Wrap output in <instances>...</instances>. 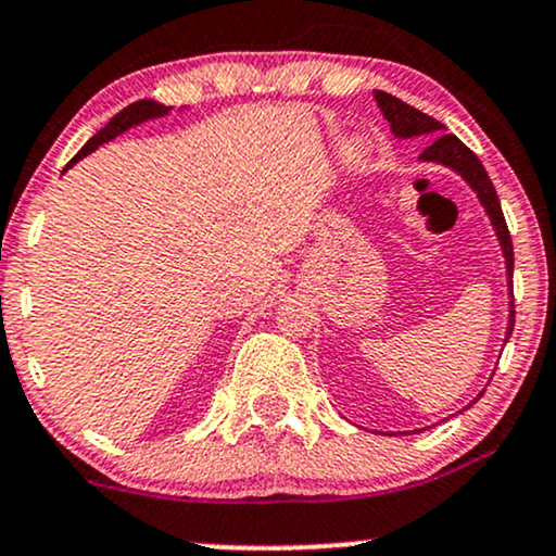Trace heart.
<instances>
[{
	"label": "heart",
	"instance_id": "b5f03b06",
	"mask_svg": "<svg viewBox=\"0 0 556 556\" xmlns=\"http://www.w3.org/2000/svg\"><path fill=\"white\" fill-rule=\"evenodd\" d=\"M358 159H361V151H358Z\"/></svg>",
	"mask_w": 556,
	"mask_h": 556
}]
</instances>
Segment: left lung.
<instances>
[{"instance_id":"obj_1","label":"left lung","mask_w":556,"mask_h":556,"mask_svg":"<svg viewBox=\"0 0 556 556\" xmlns=\"http://www.w3.org/2000/svg\"><path fill=\"white\" fill-rule=\"evenodd\" d=\"M374 99H376V104H379L381 114H384L389 127H392L394 138L407 140V138H418V136H431L429 146L424 149V154L418 156L420 162L442 164V167L452 169L455 175H460L463 180L470 185V190H473V193L478 195V201H481L483 212H486V216L491 219V227H494V232H496V240H500L502 256H504V269H507L509 314H507V331H504V342H507L509 334H513V327H515L513 240H509L507 222H504V214H502V206H500V195H496L494 185H491L486 169H483V164H481V159H478L473 151H470L468 146L463 143L460 138L452 136V132H444L442 123H437V119L429 117V114L413 110L410 104L400 101L397 96L376 91ZM473 402H470V405H473Z\"/></svg>"}]
</instances>
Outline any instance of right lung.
I'll list each match as a JSON object with an SVG mask.
<instances>
[{
	"mask_svg": "<svg viewBox=\"0 0 556 556\" xmlns=\"http://www.w3.org/2000/svg\"><path fill=\"white\" fill-rule=\"evenodd\" d=\"M169 112H172V106L159 104V101H154V99H140V101H136V104L125 106L123 112L114 114V117L110 119V123H106L104 127H101V130L96 132V136H93L91 140H88L86 146H83V149L78 151V154H75L73 159H70V164H67L65 169L73 167V164H78L83 156L93 154V151L99 149V146L110 143V140H114L117 136H123V132L130 130V127H138V125L149 123V119L167 117Z\"/></svg>",
	"mask_w": 556,
	"mask_h": 556,
	"instance_id": "right-lung-1",
	"label": "right lung"
}]
</instances>
